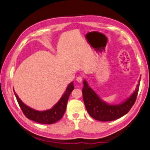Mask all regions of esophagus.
<instances>
[{
  "instance_id": "1",
  "label": "esophagus",
  "mask_w": 150,
  "mask_h": 150,
  "mask_svg": "<svg viewBox=\"0 0 150 150\" xmlns=\"http://www.w3.org/2000/svg\"><path fill=\"white\" fill-rule=\"evenodd\" d=\"M83 80V77L82 76H79L76 78V81L78 83H82Z\"/></svg>"
}]
</instances>
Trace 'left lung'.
Returning a JSON list of instances; mask_svg holds the SVG:
<instances>
[{
  "instance_id": "8db88e82",
  "label": "left lung",
  "mask_w": 150,
  "mask_h": 150,
  "mask_svg": "<svg viewBox=\"0 0 150 150\" xmlns=\"http://www.w3.org/2000/svg\"><path fill=\"white\" fill-rule=\"evenodd\" d=\"M139 83L132 95L122 103L110 105L100 98L84 80L83 97L86 109L90 116L101 122H109L122 117L128 113L136 101L139 89Z\"/></svg>"
}]
</instances>
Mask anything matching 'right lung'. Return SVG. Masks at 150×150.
<instances>
[{
  "label": "right lung",
  "instance_id": "obj_1",
  "mask_svg": "<svg viewBox=\"0 0 150 150\" xmlns=\"http://www.w3.org/2000/svg\"><path fill=\"white\" fill-rule=\"evenodd\" d=\"M74 87L73 82H71L69 84L68 87H67L60 100L51 109L44 110V111H38L26 106L22 102L16 92L13 91L18 104L26 117L39 124H52L58 122L62 118L66 109L69 96L74 90Z\"/></svg>",
  "mask_w": 150,
  "mask_h": 150
}]
</instances>
